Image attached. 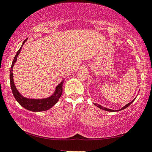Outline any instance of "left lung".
I'll return each mask as SVG.
<instances>
[{
	"instance_id": "1",
	"label": "left lung",
	"mask_w": 152,
	"mask_h": 152,
	"mask_svg": "<svg viewBox=\"0 0 152 152\" xmlns=\"http://www.w3.org/2000/svg\"><path fill=\"white\" fill-rule=\"evenodd\" d=\"M135 99L136 98H134V99H133V100L132 101V102H130V103H128V104H126V106H124L123 108H121V109H119V110H111V109H109V108H104V107H103V106H100L99 104H94L95 105H96V106H98V108H101V109H102V110H106V111H110V112H115V111H119V110H124V109H125L126 108H127V107H128L129 106H130L131 104H132L133 102H134V100H135Z\"/></svg>"
}]
</instances>
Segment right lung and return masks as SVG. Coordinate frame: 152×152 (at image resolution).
I'll use <instances>...</instances> for the list:
<instances>
[{
  "label": "right lung",
  "mask_w": 152,
  "mask_h": 152,
  "mask_svg": "<svg viewBox=\"0 0 152 152\" xmlns=\"http://www.w3.org/2000/svg\"><path fill=\"white\" fill-rule=\"evenodd\" d=\"M25 39L24 41L23 44L24 42H26ZM22 47L18 50L16 54H15L14 58H13L12 64H11V70H10V85H11V90H12V93L13 94V96L16 99L18 103L21 105L22 107H24L26 109L31 110V111L33 112H40V111H44V110H47L50 108L51 107L55 104L57 102L58 99L60 98L62 94L63 91V82L62 81L59 85H58L57 87H56V90L54 94L52 96L50 97V98H48L46 99H27L24 98L23 96H22L20 94V93L18 91L16 88L15 87L14 83H13V67L14 63H15L17 60V57L18 54H20V50H21Z\"/></svg>",
  "instance_id": "obj_1"
}]
</instances>
